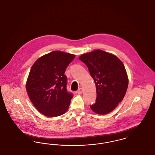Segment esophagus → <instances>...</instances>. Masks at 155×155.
I'll use <instances>...</instances> for the list:
<instances>
[{"label":"esophagus","instance_id":"obj_1","mask_svg":"<svg viewBox=\"0 0 155 155\" xmlns=\"http://www.w3.org/2000/svg\"><path fill=\"white\" fill-rule=\"evenodd\" d=\"M82 92H83V89L80 88L78 90V91H77V93H78V94L81 95V94H82Z\"/></svg>","mask_w":155,"mask_h":155}]
</instances>
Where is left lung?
<instances>
[{
    "mask_svg": "<svg viewBox=\"0 0 155 155\" xmlns=\"http://www.w3.org/2000/svg\"><path fill=\"white\" fill-rule=\"evenodd\" d=\"M79 59L88 68L96 85V103L90 106L98 114L113 110L125 96L128 78L123 62L110 53L97 49L82 54Z\"/></svg>",
    "mask_w": 155,
    "mask_h": 155,
    "instance_id": "1",
    "label": "left lung"
}]
</instances>
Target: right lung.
I'll return each instance as SVG.
<instances>
[{
    "label": "right lung",
    "instance_id": "obj_1",
    "mask_svg": "<svg viewBox=\"0 0 155 155\" xmlns=\"http://www.w3.org/2000/svg\"><path fill=\"white\" fill-rule=\"evenodd\" d=\"M75 54L53 51L37 59L31 68L26 90L38 110L47 117L66 112L73 95L67 92L64 74Z\"/></svg>",
    "mask_w": 155,
    "mask_h": 155
}]
</instances>
